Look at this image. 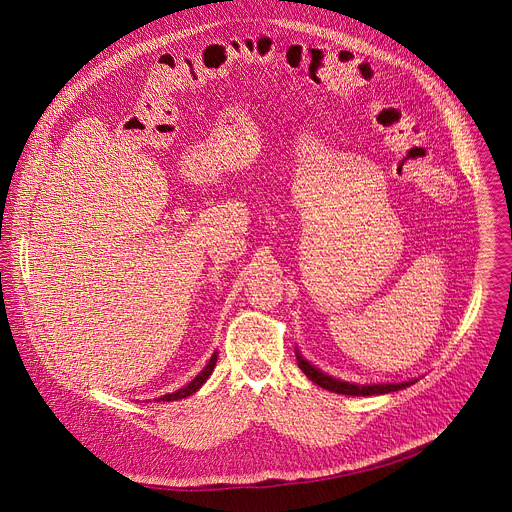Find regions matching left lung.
<instances>
[{"instance_id":"1","label":"left lung","mask_w":512,"mask_h":512,"mask_svg":"<svg viewBox=\"0 0 512 512\" xmlns=\"http://www.w3.org/2000/svg\"><path fill=\"white\" fill-rule=\"evenodd\" d=\"M296 360H298V368L309 377L315 385L331 391V393H339V395H352V397H366V395H383V393H391V391H399L414 385L416 381H403V383H370V385H358V383H348L342 379H335L331 374H325L323 370H319L315 364H311L306 360L300 350L296 348Z\"/></svg>"}]
</instances>
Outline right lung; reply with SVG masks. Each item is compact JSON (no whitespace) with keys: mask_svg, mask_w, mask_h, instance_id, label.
Instances as JSON below:
<instances>
[{"mask_svg":"<svg viewBox=\"0 0 512 512\" xmlns=\"http://www.w3.org/2000/svg\"><path fill=\"white\" fill-rule=\"evenodd\" d=\"M216 360H218V352H214L212 354V358L208 360V364L203 366V370L197 374V377L191 381V383H187L185 387H181L179 391H175V393H166V395H162V397H158L156 401H177V399H185V397H189V395H193L197 389H201V385L206 383L208 379H210V374L214 372V368H216Z\"/></svg>","mask_w":512,"mask_h":512,"instance_id":"obj_1","label":"right lung"}]
</instances>
